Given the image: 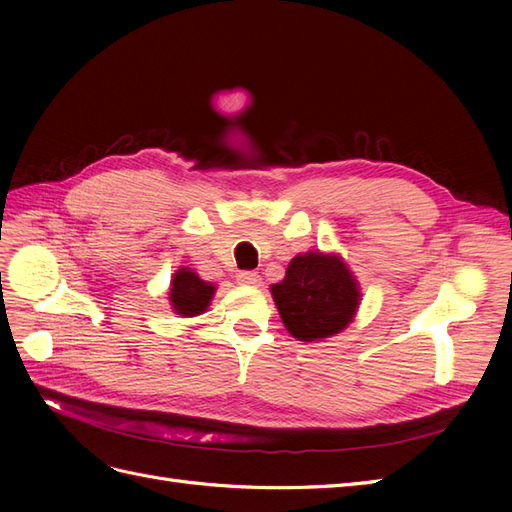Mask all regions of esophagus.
<instances>
[{"label": "esophagus", "instance_id": "esophagus-1", "mask_svg": "<svg viewBox=\"0 0 512 512\" xmlns=\"http://www.w3.org/2000/svg\"><path fill=\"white\" fill-rule=\"evenodd\" d=\"M237 280L245 286H258L260 284V275L256 271H241L237 275Z\"/></svg>", "mask_w": 512, "mask_h": 512}]
</instances>
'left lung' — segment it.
Returning <instances> with one entry per match:
<instances>
[{
	"mask_svg": "<svg viewBox=\"0 0 512 512\" xmlns=\"http://www.w3.org/2000/svg\"><path fill=\"white\" fill-rule=\"evenodd\" d=\"M271 294L286 329L301 342L335 335L352 320L359 288L337 256L309 252L292 258L284 282Z\"/></svg>",
	"mask_w": 512,
	"mask_h": 512,
	"instance_id": "1",
	"label": "left lung"
}]
</instances>
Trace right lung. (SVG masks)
<instances>
[{
    "instance_id": "obj_1",
    "label": "right lung",
    "mask_w": 512,
    "mask_h": 512,
    "mask_svg": "<svg viewBox=\"0 0 512 512\" xmlns=\"http://www.w3.org/2000/svg\"><path fill=\"white\" fill-rule=\"evenodd\" d=\"M170 303L173 309L181 316H198L203 314L211 297H213V284L203 282L200 277L188 269H181L175 273L173 284H170Z\"/></svg>"
}]
</instances>
